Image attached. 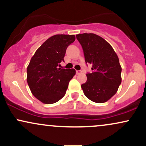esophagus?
Returning a JSON list of instances; mask_svg holds the SVG:
<instances>
[{
  "instance_id": "esophagus-1",
  "label": "esophagus",
  "mask_w": 146,
  "mask_h": 146,
  "mask_svg": "<svg viewBox=\"0 0 146 146\" xmlns=\"http://www.w3.org/2000/svg\"><path fill=\"white\" fill-rule=\"evenodd\" d=\"M82 73V71H76V74L77 75H80Z\"/></svg>"
}]
</instances>
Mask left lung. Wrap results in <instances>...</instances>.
Returning a JSON list of instances; mask_svg holds the SVG:
<instances>
[{
    "mask_svg": "<svg viewBox=\"0 0 146 146\" xmlns=\"http://www.w3.org/2000/svg\"><path fill=\"white\" fill-rule=\"evenodd\" d=\"M76 38L82 45L86 63L92 65V73H87L82 84L87 98L96 103L109 100L121 82V67L118 56L109 43L94 33H81Z\"/></svg>",
    "mask_w": 146,
    "mask_h": 146,
    "instance_id": "obj_1",
    "label": "left lung"
}]
</instances>
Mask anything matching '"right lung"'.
Masks as SVG:
<instances>
[{
	"label": "right lung",
	"mask_w": 146,
	"mask_h": 146,
	"mask_svg": "<svg viewBox=\"0 0 146 146\" xmlns=\"http://www.w3.org/2000/svg\"><path fill=\"white\" fill-rule=\"evenodd\" d=\"M74 35L58 34L50 37L36 50L27 68V80L35 98L46 104L58 102L65 95L75 70L58 68L64 61Z\"/></svg>",
	"instance_id": "right-lung-1"
}]
</instances>
